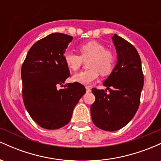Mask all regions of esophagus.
<instances>
[{
  "label": "esophagus",
  "instance_id": "1",
  "mask_svg": "<svg viewBox=\"0 0 161 161\" xmlns=\"http://www.w3.org/2000/svg\"><path fill=\"white\" fill-rule=\"evenodd\" d=\"M86 92H88H88H91V88H89V86H86Z\"/></svg>",
  "mask_w": 161,
  "mask_h": 161
}]
</instances>
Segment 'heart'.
I'll return each mask as SVG.
<instances>
[{
	"instance_id": "b5f03b06",
	"label": "heart",
	"mask_w": 161,
	"mask_h": 161,
	"mask_svg": "<svg viewBox=\"0 0 161 161\" xmlns=\"http://www.w3.org/2000/svg\"><path fill=\"white\" fill-rule=\"evenodd\" d=\"M80 56L67 51L64 53V59L66 65L71 70H78L82 66L83 60L87 61L89 68L85 71L76 73L73 76V82L83 85H90L97 79L99 73L102 75L110 74L115 66V56L110 50L105 49L102 44L90 41L83 44L79 48Z\"/></svg>"
}]
</instances>
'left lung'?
Wrapping results in <instances>:
<instances>
[{
    "label": "left lung",
    "instance_id": "1",
    "mask_svg": "<svg viewBox=\"0 0 161 161\" xmlns=\"http://www.w3.org/2000/svg\"><path fill=\"white\" fill-rule=\"evenodd\" d=\"M117 53V63L103 85L107 90L92 88L95 101L91 105L94 124L105 131L120 129L137 112L144 85L142 62L137 50L124 38L112 37Z\"/></svg>",
    "mask_w": 161,
    "mask_h": 161
}]
</instances>
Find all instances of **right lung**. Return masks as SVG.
Listing matches in <instances>:
<instances>
[{
  "label": "right lung",
  "instance_id": "right-lung-1",
  "mask_svg": "<svg viewBox=\"0 0 161 161\" xmlns=\"http://www.w3.org/2000/svg\"><path fill=\"white\" fill-rule=\"evenodd\" d=\"M73 37L52 33L29 49L21 69L24 104L32 119L42 128L57 129L69 123L73 109L86 93L79 82L68 83L69 76L64 53Z\"/></svg>",
  "mask_w": 161,
  "mask_h": 161
}]
</instances>
